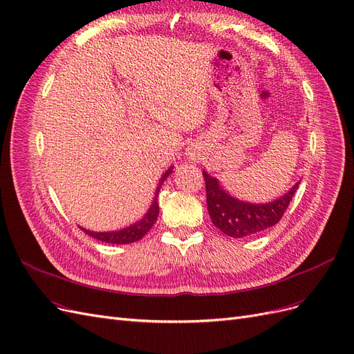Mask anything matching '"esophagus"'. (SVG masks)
I'll list each match as a JSON object with an SVG mask.
<instances>
[{
	"label": "esophagus",
	"mask_w": 354,
	"mask_h": 354,
	"mask_svg": "<svg viewBox=\"0 0 354 354\" xmlns=\"http://www.w3.org/2000/svg\"><path fill=\"white\" fill-rule=\"evenodd\" d=\"M189 158H190V159H196V156H195V151H190V152H189Z\"/></svg>",
	"instance_id": "1"
}]
</instances>
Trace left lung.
Wrapping results in <instances>:
<instances>
[{
  "mask_svg": "<svg viewBox=\"0 0 354 354\" xmlns=\"http://www.w3.org/2000/svg\"><path fill=\"white\" fill-rule=\"evenodd\" d=\"M207 189V207L214 226L230 238L254 236L279 223L289 202L298 189L299 181L285 195L267 203H251L229 195L216 177L203 171Z\"/></svg>",
  "mask_w": 354,
  "mask_h": 354,
  "instance_id": "left-lung-1",
  "label": "left lung"
}]
</instances>
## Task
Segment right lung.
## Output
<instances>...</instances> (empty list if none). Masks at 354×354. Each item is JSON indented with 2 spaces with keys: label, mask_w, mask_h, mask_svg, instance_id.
I'll use <instances>...</instances> for the list:
<instances>
[{
  "label": "right lung",
  "mask_w": 354,
  "mask_h": 354,
  "mask_svg": "<svg viewBox=\"0 0 354 354\" xmlns=\"http://www.w3.org/2000/svg\"><path fill=\"white\" fill-rule=\"evenodd\" d=\"M171 173H173V167H169V169L165 171V174L162 176V178L159 180V185L156 187L155 196H153V201H152V205H151V208H149V211L145 214V217L140 221H137V223L131 224V226H128L125 229L115 230V232H91V230H87V229H82V227H80V229L82 232L87 233L88 236L94 238V239L102 241V242H108V243H115V245L131 243V242H136L138 239H142L145 234L152 229V226H153L158 216H159L158 195H159L160 186H162V183H164V181L167 180V177Z\"/></svg>",
  "instance_id": "obj_1"
}]
</instances>
